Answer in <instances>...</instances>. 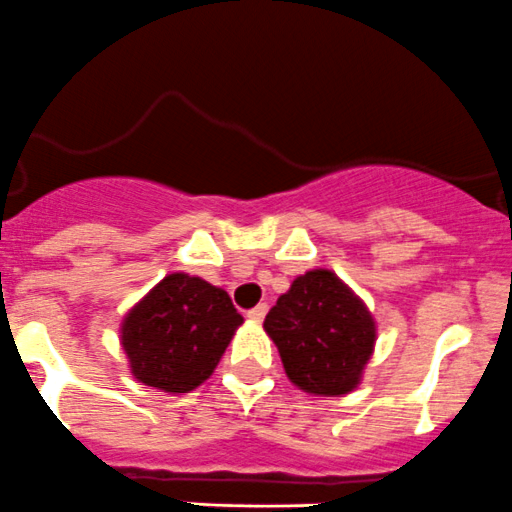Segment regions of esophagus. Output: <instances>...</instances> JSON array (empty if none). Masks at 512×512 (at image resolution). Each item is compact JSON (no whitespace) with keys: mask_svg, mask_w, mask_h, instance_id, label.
Listing matches in <instances>:
<instances>
[{"mask_svg":"<svg viewBox=\"0 0 512 512\" xmlns=\"http://www.w3.org/2000/svg\"><path fill=\"white\" fill-rule=\"evenodd\" d=\"M266 311H269V306H266V304H259V306H253V309H251V311H248V319H251V321H264Z\"/></svg>","mask_w":512,"mask_h":512,"instance_id":"34e87169","label":"esophagus"}]
</instances>
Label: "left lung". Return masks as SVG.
Segmentation results:
<instances>
[{"label":"left lung","mask_w":512,"mask_h":512,"mask_svg":"<svg viewBox=\"0 0 512 512\" xmlns=\"http://www.w3.org/2000/svg\"><path fill=\"white\" fill-rule=\"evenodd\" d=\"M264 329L279 347L286 377L321 397H339L357 387L377 337L362 299L324 269L294 279L266 314Z\"/></svg>","instance_id":"obj_1"}]
</instances>
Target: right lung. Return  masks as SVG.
Returning a JSON list of instances; mask_svg holds the SVG:
<instances>
[{
    "label": "right lung",
    "instance_id": "add662e5",
    "mask_svg": "<svg viewBox=\"0 0 512 512\" xmlns=\"http://www.w3.org/2000/svg\"><path fill=\"white\" fill-rule=\"evenodd\" d=\"M241 324L226 291L170 274L130 309L120 337L138 382L180 394L211 377Z\"/></svg>",
    "mask_w": 512,
    "mask_h": 512
}]
</instances>
